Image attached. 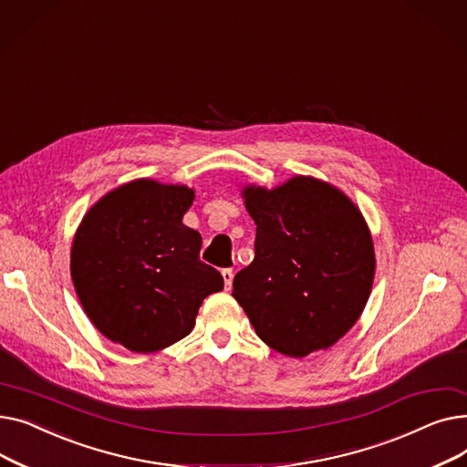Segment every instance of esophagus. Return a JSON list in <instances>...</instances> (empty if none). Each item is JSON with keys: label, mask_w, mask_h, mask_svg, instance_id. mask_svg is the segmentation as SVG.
<instances>
[{"label": "esophagus", "mask_w": 467, "mask_h": 467, "mask_svg": "<svg viewBox=\"0 0 467 467\" xmlns=\"http://www.w3.org/2000/svg\"><path fill=\"white\" fill-rule=\"evenodd\" d=\"M221 275H223V280H225V289H231L233 278H234L233 268H223V271H221Z\"/></svg>", "instance_id": "obj_1"}]
</instances>
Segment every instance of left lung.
I'll return each instance as SVG.
<instances>
[{"label": "left lung", "instance_id": "left-lung-1", "mask_svg": "<svg viewBox=\"0 0 467 467\" xmlns=\"http://www.w3.org/2000/svg\"><path fill=\"white\" fill-rule=\"evenodd\" d=\"M255 257L233 280V297L263 342L305 358L350 331L375 276L371 233L347 194L297 176L266 191L246 187Z\"/></svg>", "mask_w": 467, "mask_h": 467}]
</instances>
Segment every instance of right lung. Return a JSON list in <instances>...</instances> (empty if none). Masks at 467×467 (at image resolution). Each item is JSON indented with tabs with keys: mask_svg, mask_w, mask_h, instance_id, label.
Listing matches in <instances>:
<instances>
[{
	"mask_svg": "<svg viewBox=\"0 0 467 467\" xmlns=\"http://www.w3.org/2000/svg\"><path fill=\"white\" fill-rule=\"evenodd\" d=\"M185 185L138 180L98 201L71 246V278L90 322L132 352L187 337L223 276L201 261L202 238L183 225Z\"/></svg>",
	"mask_w": 467,
	"mask_h": 467,
	"instance_id": "right-lung-1",
	"label": "right lung"
}]
</instances>
